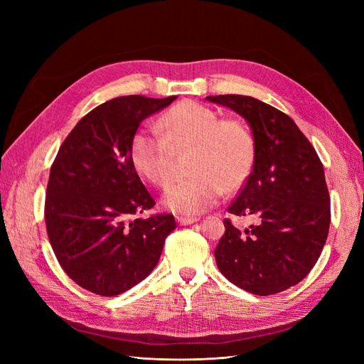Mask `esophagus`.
Returning a JSON list of instances; mask_svg holds the SVG:
<instances>
[{
	"mask_svg": "<svg viewBox=\"0 0 364 364\" xmlns=\"http://www.w3.org/2000/svg\"><path fill=\"white\" fill-rule=\"evenodd\" d=\"M197 220L199 218H196V217H176V222H178L181 226H188L191 223H196Z\"/></svg>",
	"mask_w": 364,
	"mask_h": 364,
	"instance_id": "obj_1",
	"label": "esophagus"
}]
</instances>
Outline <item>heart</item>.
<instances>
[{
	"instance_id": "heart-1",
	"label": "heart",
	"mask_w": 364,
	"mask_h": 364,
	"mask_svg": "<svg viewBox=\"0 0 364 364\" xmlns=\"http://www.w3.org/2000/svg\"><path fill=\"white\" fill-rule=\"evenodd\" d=\"M163 134L139 127L130 138V161L136 171L155 185L170 178V153L191 147L188 178L173 182L162 203L181 215H196L213 208L223 190L245 183L255 161V139L243 121L220 119L211 107L197 102H181L159 119Z\"/></svg>"
}]
</instances>
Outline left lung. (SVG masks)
Here are the masks:
<instances>
[{
    "mask_svg": "<svg viewBox=\"0 0 364 364\" xmlns=\"http://www.w3.org/2000/svg\"><path fill=\"white\" fill-rule=\"evenodd\" d=\"M243 117L255 139L253 170L230 203L235 215H255L241 232L225 218L214 250L218 270L237 287L269 296L301 282L314 267L331 222L323 165L294 121L247 95H209Z\"/></svg>",
    "mask_w": 364,
    "mask_h": 364,
    "instance_id": "8db88e82",
    "label": "left lung"
}]
</instances>
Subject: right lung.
<instances>
[{
	"label": "right lung",
	"instance_id": "add662e5",
	"mask_svg": "<svg viewBox=\"0 0 364 364\" xmlns=\"http://www.w3.org/2000/svg\"><path fill=\"white\" fill-rule=\"evenodd\" d=\"M124 95L86 114L63 141L47 185L46 225L65 273L87 291L117 296L156 267L173 214L136 218L155 206L130 161L141 121L176 100Z\"/></svg>",
	"mask_w": 364,
	"mask_h": 364
}]
</instances>
